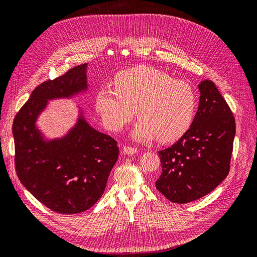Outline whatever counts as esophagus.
Instances as JSON below:
<instances>
[{
  "label": "esophagus",
  "mask_w": 257,
  "mask_h": 257,
  "mask_svg": "<svg viewBox=\"0 0 257 257\" xmlns=\"http://www.w3.org/2000/svg\"><path fill=\"white\" fill-rule=\"evenodd\" d=\"M137 152H138L137 148L130 147V146H124V147H123V153H124V154L131 155V154H136Z\"/></svg>",
  "instance_id": "obj_1"
}]
</instances>
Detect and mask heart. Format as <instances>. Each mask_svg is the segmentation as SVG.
<instances>
[{
    "mask_svg": "<svg viewBox=\"0 0 257 257\" xmlns=\"http://www.w3.org/2000/svg\"><path fill=\"white\" fill-rule=\"evenodd\" d=\"M114 89L102 88L95 95V109L105 125L122 131L136 114L133 131L138 142L172 143L181 138L194 122L197 97L192 85L168 73L141 65L116 75Z\"/></svg>",
    "mask_w": 257,
    "mask_h": 257,
    "instance_id": "obj_1",
    "label": "heart"
}]
</instances>
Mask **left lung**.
<instances>
[{
    "label": "left lung",
    "instance_id": "1",
    "mask_svg": "<svg viewBox=\"0 0 257 257\" xmlns=\"http://www.w3.org/2000/svg\"><path fill=\"white\" fill-rule=\"evenodd\" d=\"M198 110L191 128L159 151L162 174L155 186L168 200L186 204L203 197L229 173L235 118L211 80L198 84Z\"/></svg>",
    "mask_w": 257,
    "mask_h": 257
}]
</instances>
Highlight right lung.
Segmentation results:
<instances>
[{
	"mask_svg": "<svg viewBox=\"0 0 257 257\" xmlns=\"http://www.w3.org/2000/svg\"><path fill=\"white\" fill-rule=\"evenodd\" d=\"M87 64L69 69L36 87L13 122L15 167L20 182L58 213L75 214L90 209L103 195L118 161V143L89 125L82 113L64 137L45 141L37 116L49 99L72 97L88 89Z\"/></svg>",
	"mask_w": 257,
	"mask_h": 257,
	"instance_id": "obj_1",
	"label": "right lung"
}]
</instances>
